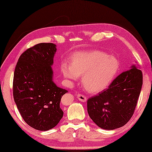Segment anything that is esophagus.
Returning <instances> with one entry per match:
<instances>
[{
  "mask_svg": "<svg viewBox=\"0 0 152 152\" xmlns=\"http://www.w3.org/2000/svg\"><path fill=\"white\" fill-rule=\"evenodd\" d=\"M77 99L79 100L82 102H85L87 100V98L84 95H82V94H78L77 95Z\"/></svg>",
  "mask_w": 152,
  "mask_h": 152,
  "instance_id": "1",
  "label": "esophagus"
}]
</instances>
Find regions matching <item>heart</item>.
<instances>
[{
    "mask_svg": "<svg viewBox=\"0 0 152 152\" xmlns=\"http://www.w3.org/2000/svg\"><path fill=\"white\" fill-rule=\"evenodd\" d=\"M119 68V61L113 56L99 50H86L73 54L70 64H62L61 71L70 84L82 76L83 86L88 92L97 94L111 85Z\"/></svg>",
    "mask_w": 152,
    "mask_h": 152,
    "instance_id": "obj_1",
    "label": "heart"
}]
</instances>
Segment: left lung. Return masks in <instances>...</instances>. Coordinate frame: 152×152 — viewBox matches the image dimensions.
I'll use <instances>...</instances> for the list:
<instances>
[{
    "label": "left lung",
    "instance_id": "obj_1",
    "mask_svg": "<svg viewBox=\"0 0 152 152\" xmlns=\"http://www.w3.org/2000/svg\"><path fill=\"white\" fill-rule=\"evenodd\" d=\"M142 85V71L136 64L122 72L109 88L87 101L91 120L103 129L123 126L132 117Z\"/></svg>",
    "mask_w": 152,
    "mask_h": 152
}]
</instances>
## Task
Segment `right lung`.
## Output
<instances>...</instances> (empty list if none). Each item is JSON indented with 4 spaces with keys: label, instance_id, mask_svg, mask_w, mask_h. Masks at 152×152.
<instances>
[{
    "label": "right lung",
    "instance_id": "obj_1",
    "mask_svg": "<svg viewBox=\"0 0 152 152\" xmlns=\"http://www.w3.org/2000/svg\"><path fill=\"white\" fill-rule=\"evenodd\" d=\"M56 52L54 43L35 45L20 56L14 70V102L24 121L37 130L54 128L64 115L59 104L68 91L53 82Z\"/></svg>",
    "mask_w": 152,
    "mask_h": 152
}]
</instances>
